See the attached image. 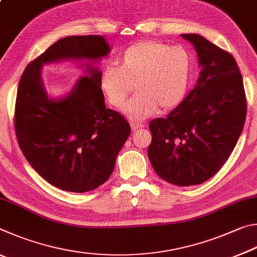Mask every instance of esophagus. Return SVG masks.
<instances>
[{"mask_svg": "<svg viewBox=\"0 0 257 257\" xmlns=\"http://www.w3.org/2000/svg\"><path fill=\"white\" fill-rule=\"evenodd\" d=\"M142 127H145V124L142 123H137V121H131V128L132 131H137V130H140Z\"/></svg>", "mask_w": 257, "mask_h": 257, "instance_id": "obj_1", "label": "esophagus"}]
</instances>
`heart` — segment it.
Wrapping results in <instances>:
<instances>
[{"label": "heart", "mask_w": 257, "mask_h": 257, "mask_svg": "<svg viewBox=\"0 0 257 257\" xmlns=\"http://www.w3.org/2000/svg\"><path fill=\"white\" fill-rule=\"evenodd\" d=\"M191 58L183 47L142 40L126 48L118 65L109 64L99 79L103 96L112 107L121 108L133 90L139 92L126 103L124 112L141 120L161 109L176 107L185 97Z\"/></svg>", "instance_id": "obj_1"}]
</instances>
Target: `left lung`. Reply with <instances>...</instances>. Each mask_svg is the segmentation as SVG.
Masks as SVG:
<instances>
[{
	"label": "left lung",
	"mask_w": 257,
	"mask_h": 257,
	"mask_svg": "<svg viewBox=\"0 0 257 257\" xmlns=\"http://www.w3.org/2000/svg\"><path fill=\"white\" fill-rule=\"evenodd\" d=\"M181 36L195 47L200 78L166 118L150 121L148 156L160 178L190 186L208 181L226 164L244 127L247 101L230 53L200 35Z\"/></svg>",
	"instance_id": "left-lung-1"
}]
</instances>
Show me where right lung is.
Returning <instances> with one entry per match:
<instances>
[{"instance_id":"obj_1","label":"right lung","mask_w":257,"mask_h":257,"mask_svg":"<svg viewBox=\"0 0 257 257\" xmlns=\"http://www.w3.org/2000/svg\"><path fill=\"white\" fill-rule=\"evenodd\" d=\"M109 53L102 36H70L27 65L18 87L15 130L22 154L36 172L66 192L92 191L105 183L131 127L105 106L101 72L89 64L72 92L48 99L42 83L44 64L61 60L96 61Z\"/></svg>"}]
</instances>
